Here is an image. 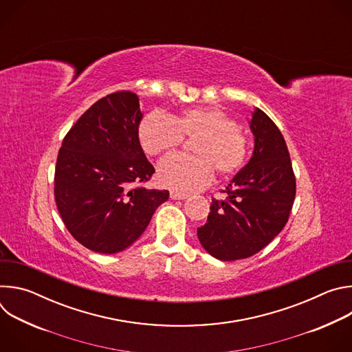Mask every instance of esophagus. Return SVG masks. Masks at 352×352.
Returning a JSON list of instances; mask_svg holds the SVG:
<instances>
[{"instance_id":"esophagus-1","label":"esophagus","mask_w":352,"mask_h":352,"mask_svg":"<svg viewBox=\"0 0 352 352\" xmlns=\"http://www.w3.org/2000/svg\"><path fill=\"white\" fill-rule=\"evenodd\" d=\"M170 197H171L173 200H184V199L188 197V195H186V193H182V192L171 190V192H170Z\"/></svg>"}]
</instances>
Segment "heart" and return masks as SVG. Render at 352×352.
<instances>
[{
  "label": "heart",
  "mask_w": 352,
  "mask_h": 352,
  "mask_svg": "<svg viewBox=\"0 0 352 352\" xmlns=\"http://www.w3.org/2000/svg\"><path fill=\"white\" fill-rule=\"evenodd\" d=\"M138 136L148 156L173 152L184 136L196 138L192 144L196 156H170L157 168L160 184L181 192L205 188L212 182L214 170L230 177L248 159V136L231 116L216 107H192L174 117L152 111L142 120Z\"/></svg>",
  "instance_id": "obj_1"
}]
</instances>
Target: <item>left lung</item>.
Returning <instances> with one entry per match:
<instances>
[{"mask_svg":"<svg viewBox=\"0 0 352 352\" xmlns=\"http://www.w3.org/2000/svg\"><path fill=\"white\" fill-rule=\"evenodd\" d=\"M254 153L226 188L212 199L208 223L197 238L213 258L238 261L258 254L284 228L295 199V177L285 140L261 109L249 120Z\"/></svg>","mask_w":352,"mask_h":352,"instance_id":"obj_1","label":"left lung"}]
</instances>
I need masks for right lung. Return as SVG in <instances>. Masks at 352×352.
Masks as SVG:
<instances>
[{
	"instance_id": "1",
	"label": "right lung",
	"mask_w": 352,
	"mask_h": 352,
	"mask_svg": "<svg viewBox=\"0 0 352 352\" xmlns=\"http://www.w3.org/2000/svg\"><path fill=\"white\" fill-rule=\"evenodd\" d=\"M139 98L117 91L96 102L61 144L56 204L72 236L97 254H117L146 230L168 190L146 189L155 167L139 143Z\"/></svg>"
}]
</instances>
